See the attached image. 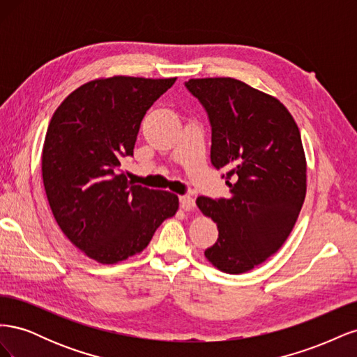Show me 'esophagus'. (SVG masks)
<instances>
[{"mask_svg": "<svg viewBox=\"0 0 357 357\" xmlns=\"http://www.w3.org/2000/svg\"><path fill=\"white\" fill-rule=\"evenodd\" d=\"M180 207L183 210H193L195 208V199L189 195H181L180 197Z\"/></svg>", "mask_w": 357, "mask_h": 357, "instance_id": "34e87169", "label": "esophagus"}]
</instances>
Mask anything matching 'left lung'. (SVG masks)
Returning a JSON list of instances; mask_svg holds the SVG:
<instances>
[{
	"instance_id": "left-lung-1",
	"label": "left lung",
	"mask_w": 357,
	"mask_h": 357,
	"mask_svg": "<svg viewBox=\"0 0 357 357\" xmlns=\"http://www.w3.org/2000/svg\"><path fill=\"white\" fill-rule=\"evenodd\" d=\"M185 86L208 116L211 164L225 169L231 192L228 198H197L219 229L204 255L223 273L250 271L283 245L304 204L299 129L282 102L240 80L192 79Z\"/></svg>"
}]
</instances>
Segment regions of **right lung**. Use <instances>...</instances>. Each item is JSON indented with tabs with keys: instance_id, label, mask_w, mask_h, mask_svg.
<instances>
[{
	"instance_id": "add662e5",
	"label": "right lung",
	"mask_w": 357,
	"mask_h": 357,
	"mask_svg": "<svg viewBox=\"0 0 357 357\" xmlns=\"http://www.w3.org/2000/svg\"><path fill=\"white\" fill-rule=\"evenodd\" d=\"M176 79L93 80L52 116L41 171L53 215L67 238L101 264L139 253L178 208L174 193L128 181L121 169L146 112Z\"/></svg>"
}]
</instances>
